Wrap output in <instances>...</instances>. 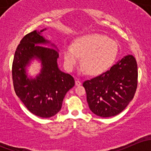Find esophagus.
I'll use <instances>...</instances> for the list:
<instances>
[{
	"label": "esophagus",
	"mask_w": 151,
	"mask_h": 151,
	"mask_svg": "<svg viewBox=\"0 0 151 151\" xmlns=\"http://www.w3.org/2000/svg\"><path fill=\"white\" fill-rule=\"evenodd\" d=\"M75 85H76V86H80V85H82V82L80 81L79 80H77L75 81Z\"/></svg>",
	"instance_id": "obj_1"
}]
</instances>
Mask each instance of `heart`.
I'll return each mask as SVG.
<instances>
[{"instance_id":"b5f03b06","label":"heart","mask_w":151,"mask_h":151,"mask_svg":"<svg viewBox=\"0 0 151 151\" xmlns=\"http://www.w3.org/2000/svg\"><path fill=\"white\" fill-rule=\"evenodd\" d=\"M118 55V45L101 34L82 36L75 40L74 47L67 45L63 49L65 65L72 68L83 58L82 65L88 74L96 75L109 69Z\"/></svg>"}]
</instances>
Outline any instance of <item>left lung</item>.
I'll return each instance as SVG.
<instances>
[{
	"mask_svg": "<svg viewBox=\"0 0 151 151\" xmlns=\"http://www.w3.org/2000/svg\"><path fill=\"white\" fill-rule=\"evenodd\" d=\"M137 77L136 59L127 55L106 72L85 81L83 85L91 112L102 118L122 112L133 99Z\"/></svg>",
	"mask_w": 151,
	"mask_h": 151,
	"instance_id": "1",
	"label": "left lung"
}]
</instances>
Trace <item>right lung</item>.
Listing matches in <instances>:
<instances>
[{"label":"right lung","instance_id":"add662e5","mask_svg":"<svg viewBox=\"0 0 151 151\" xmlns=\"http://www.w3.org/2000/svg\"><path fill=\"white\" fill-rule=\"evenodd\" d=\"M46 30H33L22 38L12 64L17 96L31 113L41 118L55 115L61 109L66 93L74 85V78L59 68L58 49L42 35ZM34 60L40 61L41 69L32 78L27 71Z\"/></svg>","mask_w":151,"mask_h":151}]
</instances>
